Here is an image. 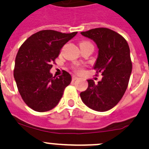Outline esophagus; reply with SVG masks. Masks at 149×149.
<instances>
[{"instance_id": "obj_1", "label": "esophagus", "mask_w": 149, "mask_h": 149, "mask_svg": "<svg viewBox=\"0 0 149 149\" xmlns=\"http://www.w3.org/2000/svg\"><path fill=\"white\" fill-rule=\"evenodd\" d=\"M72 81H74V80H76V79H78L79 78H78L77 77L74 76V75H72Z\"/></svg>"}]
</instances>
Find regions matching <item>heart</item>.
I'll use <instances>...</instances> for the list:
<instances>
[{"label": "heart", "mask_w": 149, "mask_h": 149, "mask_svg": "<svg viewBox=\"0 0 149 149\" xmlns=\"http://www.w3.org/2000/svg\"><path fill=\"white\" fill-rule=\"evenodd\" d=\"M83 42H82V43H83ZM74 70H75V71L77 72L80 73V72H82V70H81L80 68H79V67H76V68H75Z\"/></svg>", "instance_id": "1"}]
</instances>
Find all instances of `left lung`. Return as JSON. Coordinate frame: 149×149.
<instances>
[{
  "label": "left lung",
  "instance_id": "left-lung-1",
  "mask_svg": "<svg viewBox=\"0 0 149 149\" xmlns=\"http://www.w3.org/2000/svg\"><path fill=\"white\" fill-rule=\"evenodd\" d=\"M81 35L96 43L98 55L94 70L103 76L98 84L88 79V87L80 93L81 99L93 110L108 111L118 104L127 88L132 72L129 45L122 35L108 28H95Z\"/></svg>",
  "mask_w": 149,
  "mask_h": 149
}]
</instances>
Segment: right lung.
Listing matches in <instances>:
<instances>
[{"instance_id":"right-lung-1","label":"right lung","mask_w":149,"mask_h":149,"mask_svg":"<svg viewBox=\"0 0 149 149\" xmlns=\"http://www.w3.org/2000/svg\"><path fill=\"white\" fill-rule=\"evenodd\" d=\"M77 33L41 30L28 38L19 49L14 77L23 101L34 111L44 112L54 109L71 82L67 72L64 70L62 75L56 77L50 70L61 48Z\"/></svg>"}]
</instances>
